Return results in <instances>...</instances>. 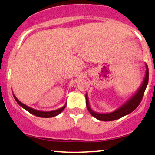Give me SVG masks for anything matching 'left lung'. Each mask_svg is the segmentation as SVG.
I'll use <instances>...</instances> for the list:
<instances>
[{
    "label": "left lung",
    "instance_id": "left-lung-1",
    "mask_svg": "<svg viewBox=\"0 0 155 155\" xmlns=\"http://www.w3.org/2000/svg\"><path fill=\"white\" fill-rule=\"evenodd\" d=\"M149 81V69L147 65V71H146V75H145V78L143 80V84L141 85V88H139V90L138 91L137 93L134 96V97H132L126 104H125L123 107H121L120 108L118 109L116 111H114L113 112H111V113H107V114H99L96 113V112H93L91 110L90 107L88 104V101L87 99V96H85V99H86V106L87 109L89 111L91 114L92 116H94V117L96 119L99 120L101 121H112V120H115L119 119L123 116L126 115L130 112H132L133 111L135 110L137 108L138 106L139 105V104L141 103V100L143 99V94H144V91L146 90V88L148 84Z\"/></svg>",
    "mask_w": 155,
    "mask_h": 155
}]
</instances>
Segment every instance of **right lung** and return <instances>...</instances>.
<instances>
[{"label": "right lung", "mask_w": 155, "mask_h": 155, "mask_svg": "<svg viewBox=\"0 0 155 155\" xmlns=\"http://www.w3.org/2000/svg\"><path fill=\"white\" fill-rule=\"evenodd\" d=\"M14 99H15L16 102L19 104L21 107H23V108L25 109V110H26L27 112H30V113H31L32 114H33V115L37 116V117H40L47 118V117H54V116L58 115V114H59V113H61V112H62L64 110L65 107H66V104H65V106H64L63 107H61V108H60V109H59V110H57L51 111V112H41V111L35 110H34V109H32V108H30V107L26 106V105L23 104L22 103L20 102L19 100L16 99V96H14Z\"/></svg>", "instance_id": "1"}]
</instances>
